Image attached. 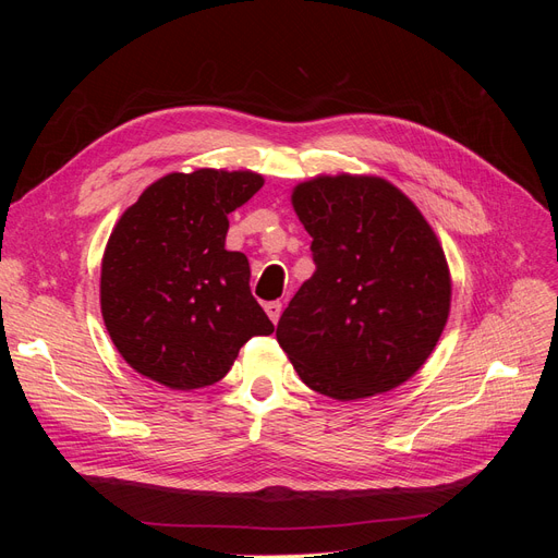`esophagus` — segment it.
<instances>
[{"label":"esophagus","instance_id":"34e87169","mask_svg":"<svg viewBox=\"0 0 558 558\" xmlns=\"http://www.w3.org/2000/svg\"><path fill=\"white\" fill-rule=\"evenodd\" d=\"M265 312H267L269 320H272V324H277L279 316H281V302H267V305H265Z\"/></svg>","mask_w":558,"mask_h":558}]
</instances>
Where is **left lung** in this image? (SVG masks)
<instances>
[{"instance_id": "8db88e82", "label": "left lung", "mask_w": 558, "mask_h": 558, "mask_svg": "<svg viewBox=\"0 0 558 558\" xmlns=\"http://www.w3.org/2000/svg\"><path fill=\"white\" fill-rule=\"evenodd\" d=\"M312 234L316 272L277 326L312 391L363 400L418 373L445 330L451 275L430 223L398 185L373 174H318L291 193Z\"/></svg>"}]
</instances>
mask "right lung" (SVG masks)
Returning <instances> with one entry per match:
<instances>
[{"mask_svg":"<svg viewBox=\"0 0 558 558\" xmlns=\"http://www.w3.org/2000/svg\"><path fill=\"white\" fill-rule=\"evenodd\" d=\"M251 170L172 172L113 226L99 305L123 361L172 391L221 381L253 335L275 332L251 295L244 253L226 248L228 214L263 189Z\"/></svg>","mask_w":558,"mask_h":558,"instance_id":"1","label":"right lung"}]
</instances>
